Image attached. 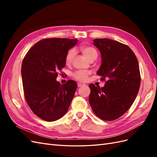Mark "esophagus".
Instances as JSON below:
<instances>
[{
    "label": "esophagus",
    "instance_id": "obj_1",
    "mask_svg": "<svg viewBox=\"0 0 157 157\" xmlns=\"http://www.w3.org/2000/svg\"><path fill=\"white\" fill-rule=\"evenodd\" d=\"M83 84H81V83H78L77 84V86L78 87H81V86H83Z\"/></svg>",
    "mask_w": 157,
    "mask_h": 157
}]
</instances>
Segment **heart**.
<instances>
[{
	"label": "heart",
	"mask_w": 157,
	"mask_h": 157,
	"mask_svg": "<svg viewBox=\"0 0 157 157\" xmlns=\"http://www.w3.org/2000/svg\"><path fill=\"white\" fill-rule=\"evenodd\" d=\"M80 50L83 56L88 61L95 60L98 56V51L93 46H82L80 47ZM75 56V50L74 49L69 50L65 55V61L67 65H69L72 62V61ZM90 74L89 71H77L73 74V77L80 82H84L86 80Z\"/></svg>",
	"instance_id": "obj_1"
}]
</instances>
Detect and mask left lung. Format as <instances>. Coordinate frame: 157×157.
<instances>
[{"mask_svg":"<svg viewBox=\"0 0 157 157\" xmlns=\"http://www.w3.org/2000/svg\"><path fill=\"white\" fill-rule=\"evenodd\" d=\"M94 44L100 51L102 59L97 75L105 84L103 88L89 85V102L98 117L112 121L130 108L138 93L141 83L138 61L130 47L118 41L96 39Z\"/></svg>","mask_w":157,"mask_h":157,"instance_id":"left-lung-1","label":"left lung"}]
</instances>
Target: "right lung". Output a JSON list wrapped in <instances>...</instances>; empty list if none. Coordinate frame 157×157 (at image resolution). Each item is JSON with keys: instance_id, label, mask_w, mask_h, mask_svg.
<instances>
[{"instance_id": "obj_1", "label": "right lung", "mask_w": 157, "mask_h": 157, "mask_svg": "<svg viewBox=\"0 0 157 157\" xmlns=\"http://www.w3.org/2000/svg\"><path fill=\"white\" fill-rule=\"evenodd\" d=\"M77 39L50 38L42 39L27 52L21 65L25 100L41 119L52 122L67 113L77 84L69 80L64 84L56 81L58 71L65 65V55Z\"/></svg>"}]
</instances>
